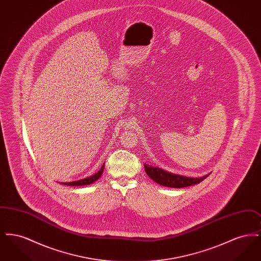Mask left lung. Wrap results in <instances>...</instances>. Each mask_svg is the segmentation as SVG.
<instances>
[{"label": "left lung", "instance_id": "left-lung-1", "mask_svg": "<svg viewBox=\"0 0 261 261\" xmlns=\"http://www.w3.org/2000/svg\"><path fill=\"white\" fill-rule=\"evenodd\" d=\"M146 173L148 174L150 179H152L159 185L170 188H184V187L193 186L199 184L202 180H204L211 173L206 174L202 177H188L179 174L172 173L166 171L158 166L149 165L147 163L144 164Z\"/></svg>", "mask_w": 261, "mask_h": 261}]
</instances>
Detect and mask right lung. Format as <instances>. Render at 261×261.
Masks as SVG:
<instances>
[{
  "label": "right lung",
  "instance_id": "1",
  "mask_svg": "<svg viewBox=\"0 0 261 261\" xmlns=\"http://www.w3.org/2000/svg\"><path fill=\"white\" fill-rule=\"evenodd\" d=\"M103 167H105V163L102 164V166L100 167L99 171L97 173L92 175V176H89L87 178H84V179H81V180H78V181H73V182H65V183L61 182V184L66 185V186H86V185L93 184L101 176L102 171H103Z\"/></svg>",
  "mask_w": 261,
  "mask_h": 261
}]
</instances>
